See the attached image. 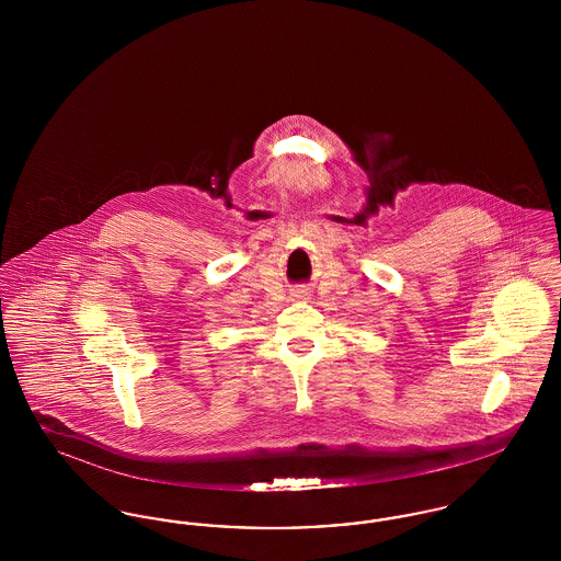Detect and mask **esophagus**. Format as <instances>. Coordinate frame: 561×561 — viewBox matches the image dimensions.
Returning a JSON list of instances; mask_svg holds the SVG:
<instances>
[{"label":"esophagus","instance_id":"34e87169","mask_svg":"<svg viewBox=\"0 0 561 561\" xmlns=\"http://www.w3.org/2000/svg\"><path fill=\"white\" fill-rule=\"evenodd\" d=\"M293 296H296V298H307L309 294H307V290H296Z\"/></svg>","mask_w":561,"mask_h":561}]
</instances>
